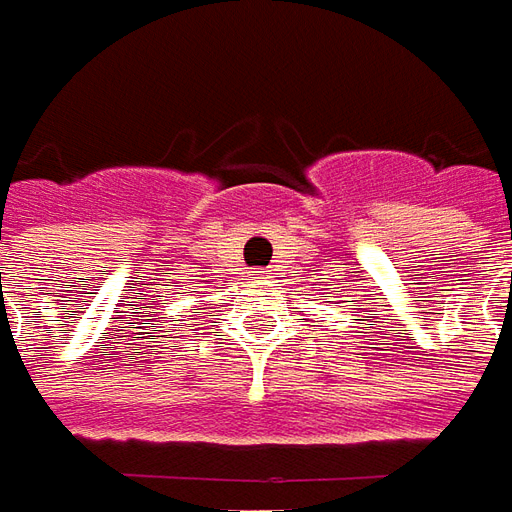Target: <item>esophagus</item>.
<instances>
[{
    "instance_id": "1",
    "label": "esophagus",
    "mask_w": 512,
    "mask_h": 512,
    "mask_svg": "<svg viewBox=\"0 0 512 512\" xmlns=\"http://www.w3.org/2000/svg\"><path fill=\"white\" fill-rule=\"evenodd\" d=\"M256 276H259V279H262V273H256Z\"/></svg>"
}]
</instances>
